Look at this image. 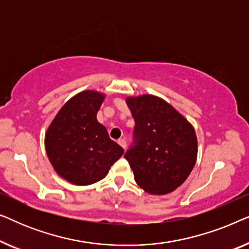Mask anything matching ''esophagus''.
I'll list each match as a JSON object with an SVG mask.
<instances>
[{
	"label": "esophagus",
	"instance_id": "esophagus-1",
	"mask_svg": "<svg viewBox=\"0 0 249 249\" xmlns=\"http://www.w3.org/2000/svg\"><path fill=\"white\" fill-rule=\"evenodd\" d=\"M118 144H119V145H120V146H121V147H122V148H124V149H125V148H127V142H125V141H124V138H122V139H119V141H118Z\"/></svg>",
	"mask_w": 249,
	"mask_h": 249
}]
</instances>
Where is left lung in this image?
I'll return each mask as SVG.
<instances>
[{
	"instance_id": "obj_1",
	"label": "left lung",
	"mask_w": 249,
	"mask_h": 249,
	"mask_svg": "<svg viewBox=\"0 0 249 249\" xmlns=\"http://www.w3.org/2000/svg\"><path fill=\"white\" fill-rule=\"evenodd\" d=\"M135 120L134 142L124 158L137 185L152 195H164L185 182L197 159L193 125L175 107L154 95L128 97Z\"/></svg>"
}]
</instances>
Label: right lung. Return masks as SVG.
I'll use <instances>...</instances> for the list:
<instances>
[{"label": "right lung", "instance_id": "add662e5", "mask_svg": "<svg viewBox=\"0 0 249 249\" xmlns=\"http://www.w3.org/2000/svg\"><path fill=\"white\" fill-rule=\"evenodd\" d=\"M104 97L94 90L77 94L57 112L46 131L45 149L51 164L73 185L87 186L105 178L124 152L96 119Z\"/></svg>", "mask_w": 249, "mask_h": 249}]
</instances>
